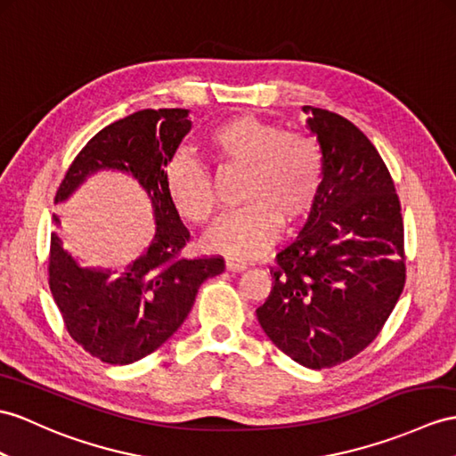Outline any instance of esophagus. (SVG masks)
<instances>
[{"label":"esophagus","instance_id":"34e87169","mask_svg":"<svg viewBox=\"0 0 456 456\" xmlns=\"http://www.w3.org/2000/svg\"><path fill=\"white\" fill-rule=\"evenodd\" d=\"M226 269L232 273H240V271H246L248 269V263L236 259V257H228L226 259Z\"/></svg>","mask_w":456,"mask_h":456}]
</instances>
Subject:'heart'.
Returning <instances> with one entry per match:
<instances>
[{
    "label": "heart",
    "instance_id": "obj_1",
    "mask_svg": "<svg viewBox=\"0 0 456 456\" xmlns=\"http://www.w3.org/2000/svg\"><path fill=\"white\" fill-rule=\"evenodd\" d=\"M208 149L226 166L243 170L240 208L222 216L207 234V248L255 257L284 226L302 222L315 207L325 177V157L307 133L284 131L251 114L234 116L210 129ZM166 191L183 218L205 224L215 215V193L203 164L180 152L166 166Z\"/></svg>",
    "mask_w": 456,
    "mask_h": 456
}]
</instances>
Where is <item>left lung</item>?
<instances>
[{"instance_id": "left-lung-1", "label": "left lung", "mask_w": 456, "mask_h": 456, "mask_svg": "<svg viewBox=\"0 0 456 456\" xmlns=\"http://www.w3.org/2000/svg\"><path fill=\"white\" fill-rule=\"evenodd\" d=\"M304 112L325 157L323 187L297 238L276 253L257 319L286 356L323 370L370 346L395 309L406 281L404 226L371 141L329 110Z\"/></svg>"}]
</instances>
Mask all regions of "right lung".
<instances>
[{
	"instance_id": "right-lung-1",
	"label": "right lung",
	"mask_w": 456,
	"mask_h": 456,
	"mask_svg": "<svg viewBox=\"0 0 456 456\" xmlns=\"http://www.w3.org/2000/svg\"><path fill=\"white\" fill-rule=\"evenodd\" d=\"M190 110H141L106 126L77 154L55 203L98 172L131 175L151 199L154 238L124 271L83 266L50 241V290L71 338L91 356L127 365L160 348L191 312L199 286L224 271L222 257H180L190 232L166 191L164 172L190 133ZM58 224L60 218L53 215Z\"/></svg>"
}]
</instances>
